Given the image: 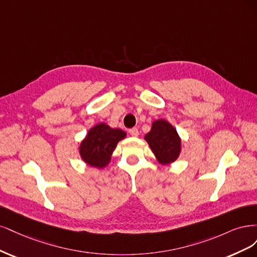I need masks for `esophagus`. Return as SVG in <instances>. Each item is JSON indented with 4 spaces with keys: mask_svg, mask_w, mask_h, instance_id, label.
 <instances>
[{
    "mask_svg": "<svg viewBox=\"0 0 257 257\" xmlns=\"http://www.w3.org/2000/svg\"><path fill=\"white\" fill-rule=\"evenodd\" d=\"M129 134L132 136V137H138L139 136V130L138 128H131L129 130Z\"/></svg>",
    "mask_w": 257,
    "mask_h": 257,
    "instance_id": "34e87169",
    "label": "esophagus"
}]
</instances>
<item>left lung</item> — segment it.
Masks as SVG:
<instances>
[{"label": "left lung", "instance_id": "left-lung-1", "mask_svg": "<svg viewBox=\"0 0 257 257\" xmlns=\"http://www.w3.org/2000/svg\"><path fill=\"white\" fill-rule=\"evenodd\" d=\"M155 157L161 164H170L177 160L181 151V140L169 121L157 119L144 137Z\"/></svg>", "mask_w": 257, "mask_h": 257}]
</instances>
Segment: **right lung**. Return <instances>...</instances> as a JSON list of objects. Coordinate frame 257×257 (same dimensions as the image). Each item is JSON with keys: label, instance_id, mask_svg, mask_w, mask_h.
<instances>
[{"label": "right lung", "instance_id": "1", "mask_svg": "<svg viewBox=\"0 0 257 257\" xmlns=\"http://www.w3.org/2000/svg\"><path fill=\"white\" fill-rule=\"evenodd\" d=\"M126 136V132L118 128L113 129L104 122L98 123L88 130L87 136L80 144L79 153L82 160L90 167L105 168L117 143Z\"/></svg>", "mask_w": 257, "mask_h": 257}]
</instances>
